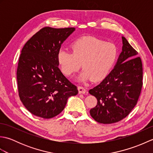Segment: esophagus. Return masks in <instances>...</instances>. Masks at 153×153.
<instances>
[{
	"instance_id": "obj_1",
	"label": "esophagus",
	"mask_w": 153,
	"mask_h": 153,
	"mask_svg": "<svg viewBox=\"0 0 153 153\" xmlns=\"http://www.w3.org/2000/svg\"><path fill=\"white\" fill-rule=\"evenodd\" d=\"M77 89H78V91H79V94H85L86 93V89L84 88L83 87L78 86V87H77Z\"/></svg>"
}]
</instances>
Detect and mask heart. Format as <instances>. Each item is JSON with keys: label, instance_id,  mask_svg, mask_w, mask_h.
I'll return each mask as SVG.
<instances>
[{"label": "heart", "instance_id": "heart-1", "mask_svg": "<svg viewBox=\"0 0 153 153\" xmlns=\"http://www.w3.org/2000/svg\"><path fill=\"white\" fill-rule=\"evenodd\" d=\"M72 52L60 48L58 61L64 75L71 76L78 70L83 71L78 77L79 82L92 79L99 81L105 77L115 63L118 48L114 44L105 43L96 37L87 36L75 41Z\"/></svg>", "mask_w": 153, "mask_h": 153}]
</instances>
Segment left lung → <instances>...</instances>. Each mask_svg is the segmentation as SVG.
Returning a JSON list of instances; mask_svg holds the SVG:
<instances>
[{
    "instance_id": "left-lung-1",
    "label": "left lung",
    "mask_w": 153,
    "mask_h": 153,
    "mask_svg": "<svg viewBox=\"0 0 153 153\" xmlns=\"http://www.w3.org/2000/svg\"><path fill=\"white\" fill-rule=\"evenodd\" d=\"M122 51L110 74L89 93L97 104L90 114L104 124L118 122L128 116L137 104L143 85V68L138 53L122 37Z\"/></svg>"
}]
</instances>
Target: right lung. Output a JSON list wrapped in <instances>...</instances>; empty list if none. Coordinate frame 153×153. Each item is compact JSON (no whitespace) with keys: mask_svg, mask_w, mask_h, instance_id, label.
<instances>
[{"mask_svg":"<svg viewBox=\"0 0 153 153\" xmlns=\"http://www.w3.org/2000/svg\"><path fill=\"white\" fill-rule=\"evenodd\" d=\"M74 27H45L23 47L17 69L19 97L32 114L53 118L62 111L68 99L78 90L58 68V53Z\"/></svg>","mask_w":153,"mask_h":153,"instance_id":"obj_1","label":"right lung"}]
</instances>
